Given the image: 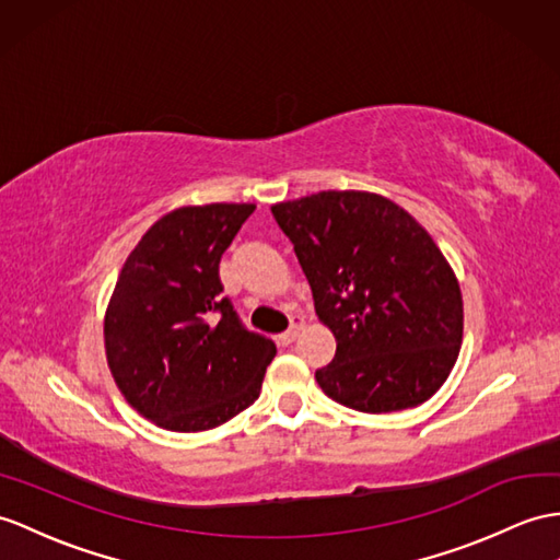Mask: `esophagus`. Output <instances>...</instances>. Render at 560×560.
<instances>
[{"label": "esophagus", "instance_id": "esophagus-1", "mask_svg": "<svg viewBox=\"0 0 560 560\" xmlns=\"http://www.w3.org/2000/svg\"><path fill=\"white\" fill-rule=\"evenodd\" d=\"M302 330H304V318H302V316H294V318H292V325H290V330L282 332V335L278 337V342H280V345H292Z\"/></svg>", "mask_w": 560, "mask_h": 560}]
</instances>
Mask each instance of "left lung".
Returning <instances> with one entry per match:
<instances>
[{
	"mask_svg": "<svg viewBox=\"0 0 560 560\" xmlns=\"http://www.w3.org/2000/svg\"><path fill=\"white\" fill-rule=\"evenodd\" d=\"M311 284L318 320L337 339L316 371L327 397L361 413L420 406L438 392L463 342L454 268L416 218L361 189L270 207Z\"/></svg>",
	"mask_w": 560,
	"mask_h": 560,
	"instance_id": "left-lung-1",
	"label": "left lung"
}]
</instances>
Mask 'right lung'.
<instances>
[{
	"instance_id": "right-lung-1",
	"label": "right lung",
	"mask_w": 560,
	"mask_h": 560,
	"mask_svg": "<svg viewBox=\"0 0 560 560\" xmlns=\"http://www.w3.org/2000/svg\"><path fill=\"white\" fill-rule=\"evenodd\" d=\"M254 203L180 207L147 230L104 316L106 363L126 401L173 432L223 425L261 392L276 357L223 296L218 264Z\"/></svg>"
}]
</instances>
